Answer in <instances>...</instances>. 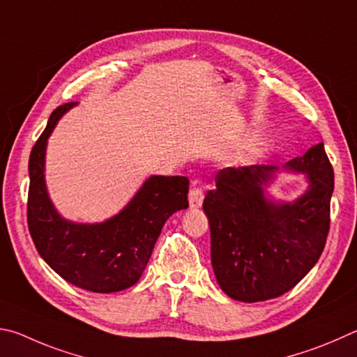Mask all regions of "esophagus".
Instances as JSON below:
<instances>
[{"label":"esophagus","instance_id":"1","mask_svg":"<svg viewBox=\"0 0 357 357\" xmlns=\"http://www.w3.org/2000/svg\"><path fill=\"white\" fill-rule=\"evenodd\" d=\"M188 199H190V207L191 208H199L204 202V192H202L201 188H199L196 182L192 183V188L190 190Z\"/></svg>","mask_w":357,"mask_h":357}]
</instances>
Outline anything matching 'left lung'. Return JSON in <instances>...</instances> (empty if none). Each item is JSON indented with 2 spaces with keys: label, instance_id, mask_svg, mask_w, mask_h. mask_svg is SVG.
<instances>
[{
  "label": "left lung",
  "instance_id": "1",
  "mask_svg": "<svg viewBox=\"0 0 357 357\" xmlns=\"http://www.w3.org/2000/svg\"><path fill=\"white\" fill-rule=\"evenodd\" d=\"M285 168L303 173L308 188L293 203L266 190ZM334 171L323 142L279 169L226 167L204 199L210 222L211 266L235 301L259 303L291 290L320 259L329 232Z\"/></svg>",
  "mask_w": 357,
  "mask_h": 357
}]
</instances>
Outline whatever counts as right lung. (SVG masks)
<instances>
[{
	"label": "right lung",
	"instance_id": "1",
	"mask_svg": "<svg viewBox=\"0 0 357 357\" xmlns=\"http://www.w3.org/2000/svg\"><path fill=\"white\" fill-rule=\"evenodd\" d=\"M75 105L53 111L31 150L29 234L40 257L67 282L93 293L121 291L142 276L169 216L188 208L190 182L178 175H152L109 220L93 224L66 220L48 195L45 153L56 123Z\"/></svg>",
	"mask_w": 357,
	"mask_h": 357
}]
</instances>
